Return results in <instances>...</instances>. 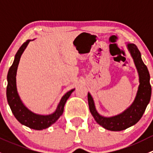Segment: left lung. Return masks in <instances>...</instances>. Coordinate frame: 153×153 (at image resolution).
Returning a JSON list of instances; mask_svg holds the SVG:
<instances>
[{"label":"left lung","mask_w":153,"mask_h":153,"mask_svg":"<svg viewBox=\"0 0 153 153\" xmlns=\"http://www.w3.org/2000/svg\"><path fill=\"white\" fill-rule=\"evenodd\" d=\"M127 47L138 69L140 81L138 93L132 105L120 115L112 118H105L97 112L93 99L90 94L88 93V103L90 112L96 122L108 130L121 131L136 124L141 118L150 101L152 88L149 83L150 76L147 67L143 64L137 46L130 44H128Z\"/></svg>","instance_id":"1"}]
</instances>
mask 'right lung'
<instances>
[{
	"mask_svg": "<svg viewBox=\"0 0 153 153\" xmlns=\"http://www.w3.org/2000/svg\"><path fill=\"white\" fill-rule=\"evenodd\" d=\"M29 41H30L29 40L25 41L19 48L16 55H15L13 64L9 69L8 75H7L8 84H7V98L8 104L10 106L11 110H12L14 116L16 118V119L21 124L25 125L31 129L41 130V129H46V128L50 126L62 115L66 101L70 96L71 93L73 92L74 89L69 91L62 97L56 111L52 115H36V114L29 111L27 107L24 106L21 102L19 96H18V92H17L15 76H16V72L18 64H19L20 58H21V55H22L25 48L28 45Z\"/></svg>",
	"mask_w": 153,
	"mask_h": 153,
	"instance_id": "obj_1",
	"label": "right lung"
}]
</instances>
